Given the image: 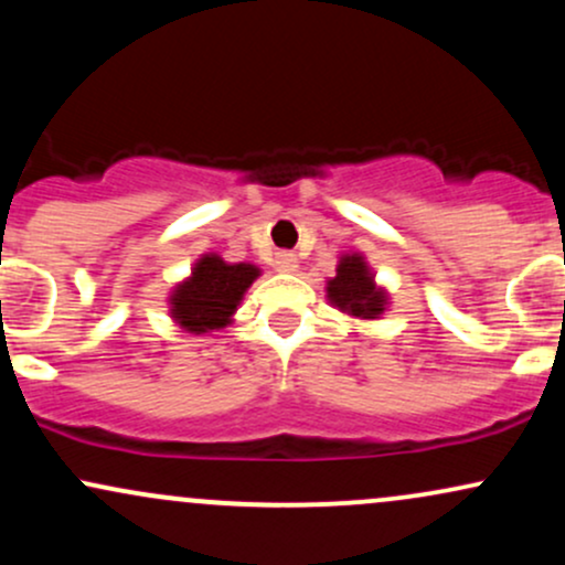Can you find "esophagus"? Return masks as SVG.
I'll return each instance as SVG.
<instances>
[{"label":"esophagus","instance_id":"esophagus-1","mask_svg":"<svg viewBox=\"0 0 565 565\" xmlns=\"http://www.w3.org/2000/svg\"><path fill=\"white\" fill-rule=\"evenodd\" d=\"M297 268H300V263H297V255H291V252H278V255H276V270H281V274H297Z\"/></svg>","mask_w":565,"mask_h":565}]
</instances>
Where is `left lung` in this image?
Instances as JSON below:
<instances>
[{"label":"left lung","mask_w":565,"mask_h":565,"mask_svg":"<svg viewBox=\"0 0 565 565\" xmlns=\"http://www.w3.org/2000/svg\"><path fill=\"white\" fill-rule=\"evenodd\" d=\"M327 300L340 313L359 321H377L391 308V295L380 287L372 265L361 252H345L337 260V274L327 278Z\"/></svg>","instance_id":"left-lung-1"}]
</instances>
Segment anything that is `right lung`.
<instances>
[{"instance_id":"right-lung-1","label":"right lung","mask_w":565,"mask_h":565,"mask_svg":"<svg viewBox=\"0 0 565 565\" xmlns=\"http://www.w3.org/2000/svg\"><path fill=\"white\" fill-rule=\"evenodd\" d=\"M257 278H260L257 265L225 263L215 252H206L167 297L170 319L188 334H210L225 329L233 323L246 289Z\"/></svg>"}]
</instances>
